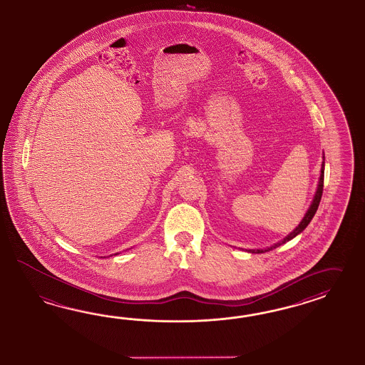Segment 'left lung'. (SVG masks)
Masks as SVG:
<instances>
[{
  "mask_svg": "<svg viewBox=\"0 0 365 365\" xmlns=\"http://www.w3.org/2000/svg\"><path fill=\"white\" fill-rule=\"evenodd\" d=\"M323 186H324V159H323V163H322L320 178H319V183H317V188H316L315 197L312 199L311 206H309V208L307 210L306 215H304V217L302 219V222L299 223V226L296 227L295 230H294L292 232H289V234H288L283 240L277 242V243L272 245L271 247H267V248H257V250H247V251H248V252H251V254H262V252H267V251L274 250L276 247L284 245L286 242H289L291 239H294V237H297L300 232H303V231H304V228L309 225V222L312 220V217H314V215L316 214V211H317L319 203H320V199H322V195H323Z\"/></svg>",
  "mask_w": 365,
  "mask_h": 365,
  "instance_id": "8db88e82",
  "label": "left lung"
}]
</instances>
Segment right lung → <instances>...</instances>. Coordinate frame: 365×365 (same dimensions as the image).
Here are the masks:
<instances>
[{"mask_svg":"<svg viewBox=\"0 0 365 365\" xmlns=\"http://www.w3.org/2000/svg\"><path fill=\"white\" fill-rule=\"evenodd\" d=\"M115 255H118V254H115Z\"/></svg>","mask_w":365,"mask_h":365,"instance_id":"1","label":"right lung"}]
</instances>
